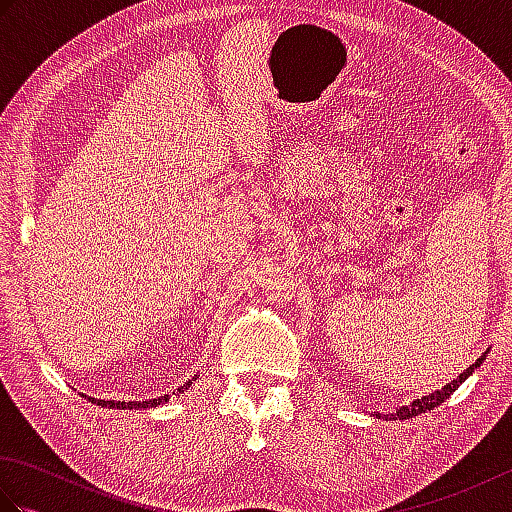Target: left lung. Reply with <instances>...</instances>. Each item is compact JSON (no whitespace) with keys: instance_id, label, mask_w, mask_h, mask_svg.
I'll return each instance as SVG.
<instances>
[{"instance_id":"obj_1","label":"left lung","mask_w":512,"mask_h":512,"mask_svg":"<svg viewBox=\"0 0 512 512\" xmlns=\"http://www.w3.org/2000/svg\"><path fill=\"white\" fill-rule=\"evenodd\" d=\"M484 361V356L482 358H477V361L471 365V367H466L464 372L455 378V380H451L449 385H444L442 389H438V391H433V394H429V396H422V398H418V400H413L411 405H405V407H400V409H396V413H389L387 418H394V420H409V418H413V416H418V413H422V411H431L433 407H438V405H442L444 400H447L455 389H458L466 378H469L477 367H480V363ZM378 416V413H376ZM380 418V416H378Z\"/></svg>"}]
</instances>
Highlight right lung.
I'll list each match as a JSON object with an SVG mask.
<instances>
[{
	"instance_id": "add662e5",
	"label": "right lung",
	"mask_w": 512,
	"mask_h": 512,
	"mask_svg": "<svg viewBox=\"0 0 512 512\" xmlns=\"http://www.w3.org/2000/svg\"><path fill=\"white\" fill-rule=\"evenodd\" d=\"M189 387V383H184L182 387H178V394H182L184 389ZM88 400H92L94 405H101V407H107V409H149V407H158V405H165V402L171 398V394H165L160 398H151V400H96V398H90L85 396Z\"/></svg>"
}]
</instances>
